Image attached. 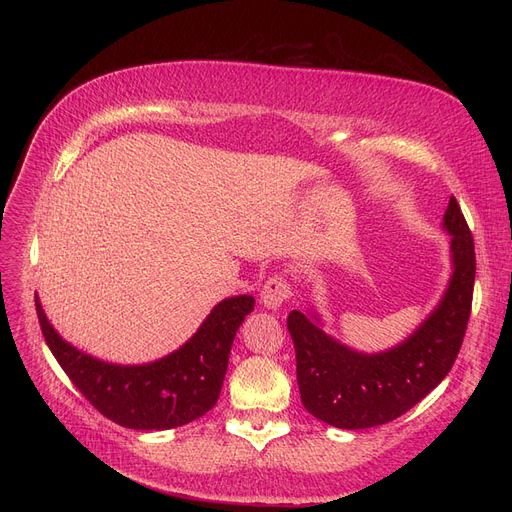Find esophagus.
I'll use <instances>...</instances> for the list:
<instances>
[{
	"mask_svg": "<svg viewBox=\"0 0 512 512\" xmlns=\"http://www.w3.org/2000/svg\"><path fill=\"white\" fill-rule=\"evenodd\" d=\"M292 297V290L288 280H284L282 276H274L265 282L263 290H261V303L267 309H280L288 299Z\"/></svg>",
	"mask_w": 512,
	"mask_h": 512,
	"instance_id": "34e87169",
	"label": "esophagus"
}]
</instances>
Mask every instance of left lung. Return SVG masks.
Wrapping results in <instances>:
<instances>
[{
	"instance_id": "left-lung-1",
	"label": "left lung",
	"mask_w": 512,
	"mask_h": 512,
	"mask_svg": "<svg viewBox=\"0 0 512 512\" xmlns=\"http://www.w3.org/2000/svg\"><path fill=\"white\" fill-rule=\"evenodd\" d=\"M442 228L450 234L448 286L434 311L396 346L361 353L326 334L317 311H290L301 400L319 421L340 429L384 425L413 409L448 375L461 351L475 282L473 236L454 197Z\"/></svg>"
}]
</instances>
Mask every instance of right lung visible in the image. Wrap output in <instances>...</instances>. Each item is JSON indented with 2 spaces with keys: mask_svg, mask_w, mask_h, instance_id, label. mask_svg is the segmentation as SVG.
<instances>
[{
  "mask_svg": "<svg viewBox=\"0 0 512 512\" xmlns=\"http://www.w3.org/2000/svg\"><path fill=\"white\" fill-rule=\"evenodd\" d=\"M35 305L49 351L101 415L128 429H172L218 402L236 330L255 299H224L174 353L143 365H116L78 351L49 324L39 297Z\"/></svg>",
  "mask_w": 512,
  "mask_h": 512,
  "instance_id": "1",
  "label": "right lung"
}]
</instances>
